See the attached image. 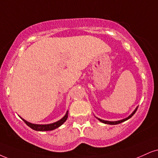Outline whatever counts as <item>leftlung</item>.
Returning a JSON list of instances; mask_svg holds the SVG:
<instances>
[{
    "mask_svg": "<svg viewBox=\"0 0 158 158\" xmlns=\"http://www.w3.org/2000/svg\"><path fill=\"white\" fill-rule=\"evenodd\" d=\"M137 109H138V108H136L135 110H134V111L133 112V114H132L131 115H130V116H128L127 118H124V119H122V120H120V121H116V122H109V121H105V120L100 119V118H97V119H99V121H100L101 122H102V123H105V124H120V123H122V122H124V121H126V120L129 119L130 118H131L132 116H133V115L135 114V113L136 112V110H137Z\"/></svg>",
    "mask_w": 158,
    "mask_h": 158,
    "instance_id": "left-lung-1",
    "label": "left lung"
}]
</instances>
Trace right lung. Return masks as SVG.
Listing matches in <instances>:
<instances>
[{
  "label": "right lung",
  "mask_w": 158,
  "mask_h": 158,
  "mask_svg": "<svg viewBox=\"0 0 158 158\" xmlns=\"http://www.w3.org/2000/svg\"><path fill=\"white\" fill-rule=\"evenodd\" d=\"M68 117V111L67 112L65 116H64L61 119H60L58 122H55V123L52 124H31L30 122H27L25 119H22L24 121V122L27 124L28 127H30L31 128L34 130H36V131H49V130H52L54 129H56L58 128V127H60L61 124H63L64 122H66V120L67 119Z\"/></svg>",
  "instance_id": "right-lung-1"
}]
</instances>
